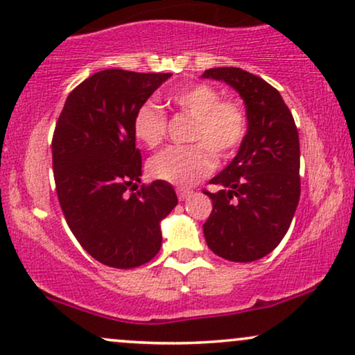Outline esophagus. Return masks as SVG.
Listing matches in <instances>:
<instances>
[{
	"instance_id": "obj_1",
	"label": "esophagus",
	"mask_w": 355,
	"mask_h": 355,
	"mask_svg": "<svg viewBox=\"0 0 355 355\" xmlns=\"http://www.w3.org/2000/svg\"><path fill=\"white\" fill-rule=\"evenodd\" d=\"M177 195H178V200H180V202H185V200H189L190 196L193 195V191L187 190V189H178Z\"/></svg>"
}]
</instances>
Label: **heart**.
Returning <instances> with one entry per match:
<instances>
[{
  "instance_id": "obj_1",
  "label": "heart",
  "mask_w": 355,
  "mask_h": 355,
  "mask_svg": "<svg viewBox=\"0 0 355 355\" xmlns=\"http://www.w3.org/2000/svg\"><path fill=\"white\" fill-rule=\"evenodd\" d=\"M168 102L178 112L193 119L189 142L183 147H168L148 162V172L159 180L178 187H191L215 168L218 159H228L240 148L246 137L248 119L243 105L221 96L215 85L198 83L170 94ZM166 115L155 102L147 101L134 114L135 139L145 147L155 148L165 140Z\"/></svg>"
}]
</instances>
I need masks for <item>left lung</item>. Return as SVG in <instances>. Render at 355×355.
I'll use <instances>...</instances> for the list:
<instances>
[{
	"instance_id": "1",
	"label": "left lung",
	"mask_w": 355,
	"mask_h": 355,
	"mask_svg": "<svg viewBox=\"0 0 355 355\" xmlns=\"http://www.w3.org/2000/svg\"><path fill=\"white\" fill-rule=\"evenodd\" d=\"M203 78L225 80L246 105L248 132L236 157L210 183L220 191L203 225L207 245L234 263L264 258L279 245L300 203V135L281 94L240 67H213Z\"/></svg>"
}]
</instances>
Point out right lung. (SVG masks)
<instances>
[{
  "mask_svg": "<svg viewBox=\"0 0 355 355\" xmlns=\"http://www.w3.org/2000/svg\"><path fill=\"white\" fill-rule=\"evenodd\" d=\"M172 74L105 69L67 96L53 135L55 191L67 225L94 259L142 266L162 246L160 221L178 203L164 180L137 189L142 155L132 129L140 104Z\"/></svg>",
  "mask_w": 355,
  "mask_h": 355,
  "instance_id": "add662e5",
  "label": "right lung"
}]
</instances>
